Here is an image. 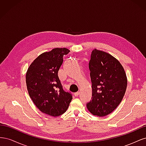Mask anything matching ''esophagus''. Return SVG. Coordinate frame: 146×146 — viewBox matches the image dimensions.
<instances>
[{"instance_id": "1", "label": "esophagus", "mask_w": 146, "mask_h": 146, "mask_svg": "<svg viewBox=\"0 0 146 146\" xmlns=\"http://www.w3.org/2000/svg\"><path fill=\"white\" fill-rule=\"evenodd\" d=\"M79 94H80V92H79V91L75 92V93H74V96H77V97Z\"/></svg>"}]
</instances>
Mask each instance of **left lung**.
Returning <instances> with one entry per match:
<instances>
[{
  "instance_id": "8db88e82",
  "label": "left lung",
  "mask_w": 146,
  "mask_h": 146,
  "mask_svg": "<svg viewBox=\"0 0 146 146\" xmlns=\"http://www.w3.org/2000/svg\"><path fill=\"white\" fill-rule=\"evenodd\" d=\"M92 100L86 104L89 111L100 117L112 113L121 102L127 78L120 62L108 53L94 48L89 63Z\"/></svg>"
}]
</instances>
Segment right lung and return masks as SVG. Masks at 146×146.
Listing matches in <instances>:
<instances>
[{
    "instance_id": "add662e5",
    "label": "right lung",
    "mask_w": 146,
    "mask_h": 146,
    "mask_svg": "<svg viewBox=\"0 0 146 146\" xmlns=\"http://www.w3.org/2000/svg\"><path fill=\"white\" fill-rule=\"evenodd\" d=\"M70 50L55 48L39 55L29 66L26 84L30 98L44 113L58 116L64 113L72 99V94L63 90L58 76L63 56Z\"/></svg>"
}]
</instances>
